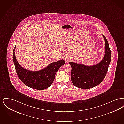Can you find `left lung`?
Here are the masks:
<instances>
[{"mask_svg": "<svg viewBox=\"0 0 124 124\" xmlns=\"http://www.w3.org/2000/svg\"><path fill=\"white\" fill-rule=\"evenodd\" d=\"M105 41V54L103 59L97 64L86 65L69 62L71 67V78L73 85L81 89L93 88L99 85L104 79L111 60V51L106 38L103 35Z\"/></svg>", "mask_w": 124, "mask_h": 124, "instance_id": "left-lung-1", "label": "left lung"}]
</instances>
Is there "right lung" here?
Instances as JSON below:
<instances>
[{
  "label": "right lung",
  "mask_w": 124,
  "mask_h": 124,
  "mask_svg": "<svg viewBox=\"0 0 124 124\" xmlns=\"http://www.w3.org/2000/svg\"><path fill=\"white\" fill-rule=\"evenodd\" d=\"M16 46V45L13 49L12 59L20 80L26 86L37 90H44L50 86L54 80L57 71L65 64V60L62 59L52 63L40 71H29L23 68L18 63L15 54Z\"/></svg>",
  "instance_id": "add662e5"
}]
</instances>
